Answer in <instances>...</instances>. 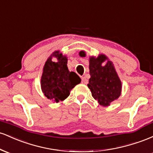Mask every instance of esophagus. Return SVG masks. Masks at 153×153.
<instances>
[{
	"label": "esophagus",
	"instance_id": "obj_1",
	"mask_svg": "<svg viewBox=\"0 0 153 153\" xmlns=\"http://www.w3.org/2000/svg\"><path fill=\"white\" fill-rule=\"evenodd\" d=\"M82 84H87L88 83V80L85 77H82Z\"/></svg>",
	"mask_w": 153,
	"mask_h": 153
}]
</instances>
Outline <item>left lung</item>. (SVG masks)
<instances>
[{"label": "left lung", "instance_id": "1", "mask_svg": "<svg viewBox=\"0 0 153 153\" xmlns=\"http://www.w3.org/2000/svg\"><path fill=\"white\" fill-rule=\"evenodd\" d=\"M79 55L85 57L86 53L82 50ZM105 62L106 63L103 66ZM89 71L91 78L88 87L92 96L101 106H110L112 101L119 99L122 88L113 62L103 54H100L97 57L91 56L89 57Z\"/></svg>", "mask_w": 153, "mask_h": 153}]
</instances>
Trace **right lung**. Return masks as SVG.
Masks as SVG:
<instances>
[{
  "label": "right lung",
  "instance_id": "1",
  "mask_svg": "<svg viewBox=\"0 0 153 153\" xmlns=\"http://www.w3.org/2000/svg\"><path fill=\"white\" fill-rule=\"evenodd\" d=\"M52 57L57 62L51 60ZM68 57L59 51H54L45 62L41 78V88L48 99L55 103L64 101L69 96L71 91L81 82L75 72L68 70Z\"/></svg>",
  "mask_w": 153,
  "mask_h": 153
}]
</instances>
